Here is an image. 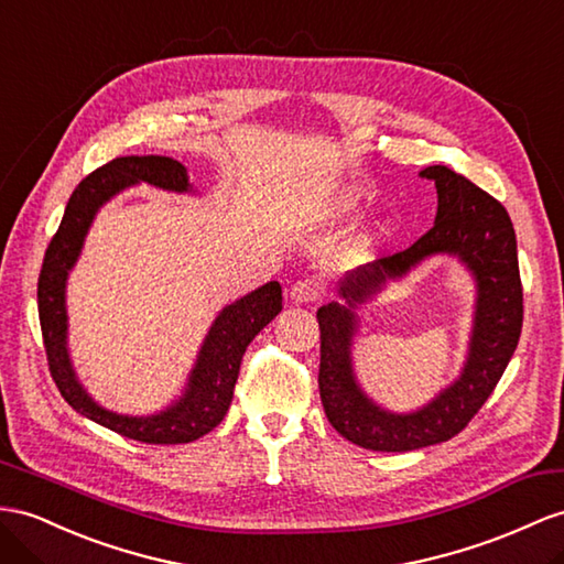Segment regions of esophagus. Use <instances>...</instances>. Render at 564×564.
<instances>
[{
  "label": "esophagus",
  "instance_id": "1",
  "mask_svg": "<svg viewBox=\"0 0 564 564\" xmlns=\"http://www.w3.org/2000/svg\"><path fill=\"white\" fill-rule=\"evenodd\" d=\"M288 295H291V300H295V302H302V305H310V302H316L322 297V285L314 279H302L291 285Z\"/></svg>",
  "mask_w": 564,
  "mask_h": 564
}]
</instances>
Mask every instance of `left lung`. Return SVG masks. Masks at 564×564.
<instances>
[{
  "label": "left lung",
  "mask_w": 564,
  "mask_h": 564,
  "mask_svg": "<svg viewBox=\"0 0 564 564\" xmlns=\"http://www.w3.org/2000/svg\"><path fill=\"white\" fill-rule=\"evenodd\" d=\"M422 176L436 183V224L408 250L350 273L340 285L348 307L330 302L316 312L322 330L319 393L324 412L343 438L367 451L408 453L457 436L494 393L522 334L524 293L508 209L447 166H429ZM438 251L457 253L480 288L468 365L463 377L424 411L391 415L373 406L354 381L351 310L357 301L380 290L388 278H399L424 256Z\"/></svg>",
  "instance_id": "obj_1"
}]
</instances>
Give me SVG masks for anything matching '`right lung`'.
I'll return each instance as SVG.
<instances>
[{
    "label": "right lung",
    "instance_id": "1",
    "mask_svg": "<svg viewBox=\"0 0 564 564\" xmlns=\"http://www.w3.org/2000/svg\"><path fill=\"white\" fill-rule=\"evenodd\" d=\"M152 183L164 191H191L185 166L171 156H117L85 176L70 195L64 219L52 236L37 279V312L50 373L59 393L76 412L119 436L154 445L191 443L205 436L228 412L240 373L242 355L252 338L281 312L283 293L276 281L257 288L228 305L202 345L191 383L176 405L152 416H123L102 410L83 391L66 350V276L80 254L95 212L109 197L133 183Z\"/></svg>",
    "mask_w": 564,
    "mask_h": 564
}]
</instances>
